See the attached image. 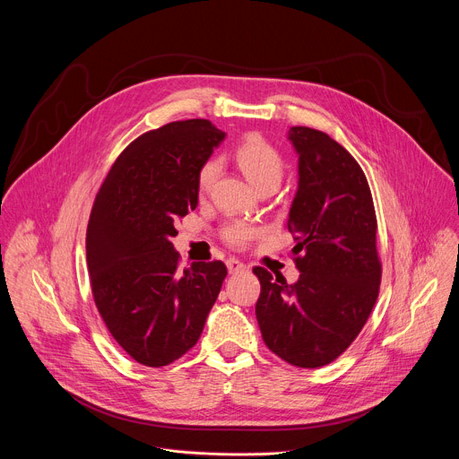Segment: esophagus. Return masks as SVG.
<instances>
[{
  "mask_svg": "<svg viewBox=\"0 0 459 459\" xmlns=\"http://www.w3.org/2000/svg\"><path fill=\"white\" fill-rule=\"evenodd\" d=\"M227 269H229L230 274H234V273H238V271H245L247 267H245V264H241L239 259L229 257V259H227Z\"/></svg>",
  "mask_w": 459,
  "mask_h": 459,
  "instance_id": "obj_1",
  "label": "esophagus"
}]
</instances>
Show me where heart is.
<instances>
[{
	"label": "heart",
	"instance_id": "obj_1",
	"mask_svg": "<svg viewBox=\"0 0 459 459\" xmlns=\"http://www.w3.org/2000/svg\"><path fill=\"white\" fill-rule=\"evenodd\" d=\"M236 163L245 174V178L261 192V190H274L281 183L285 176V158L283 154L264 138H247L236 149ZM218 161L214 158L207 160L195 178L198 190L204 194L211 188L218 176ZM259 227L247 221H229L221 229V238L232 247H245L250 239L259 236Z\"/></svg>",
	"mask_w": 459,
	"mask_h": 459
}]
</instances>
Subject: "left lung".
<instances>
[{
    "label": "left lung",
    "instance_id": "8db88e82",
    "mask_svg": "<svg viewBox=\"0 0 459 459\" xmlns=\"http://www.w3.org/2000/svg\"><path fill=\"white\" fill-rule=\"evenodd\" d=\"M299 185L289 212L299 280L292 285L264 267L255 317L265 345L301 368L329 365L367 323L381 283L376 211L358 161L329 134L290 126Z\"/></svg>",
    "mask_w": 459,
    "mask_h": 459
}]
</instances>
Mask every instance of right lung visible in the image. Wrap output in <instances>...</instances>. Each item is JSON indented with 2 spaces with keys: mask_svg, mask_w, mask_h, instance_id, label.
<instances>
[{
  "mask_svg": "<svg viewBox=\"0 0 459 459\" xmlns=\"http://www.w3.org/2000/svg\"><path fill=\"white\" fill-rule=\"evenodd\" d=\"M225 133L209 119L149 130L114 161L87 227L94 303L117 345L165 367L198 343L227 276L223 261L179 269L176 221L198 207L200 167Z\"/></svg>",
  "mask_w": 459,
  "mask_h": 459,
  "instance_id": "right-lung-1",
  "label": "right lung"
}]
</instances>
